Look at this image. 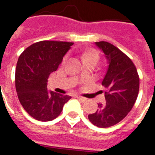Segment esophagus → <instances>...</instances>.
Wrapping results in <instances>:
<instances>
[{"mask_svg":"<svg viewBox=\"0 0 155 155\" xmlns=\"http://www.w3.org/2000/svg\"><path fill=\"white\" fill-rule=\"evenodd\" d=\"M75 98H76V99H78L79 101H82V102H84V101H86V99H85V98L82 97V96H79V95H76V96H75Z\"/></svg>","mask_w":155,"mask_h":155,"instance_id":"34e87169","label":"esophagus"}]
</instances>
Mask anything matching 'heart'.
<instances>
[{
    "label": "heart",
    "instance_id": "b5f03b06",
    "mask_svg": "<svg viewBox=\"0 0 155 155\" xmlns=\"http://www.w3.org/2000/svg\"><path fill=\"white\" fill-rule=\"evenodd\" d=\"M82 59H83V61H97L98 59H99V56H98V54L96 52H94V51H89V52H86V53L83 54ZM65 60H66V57L64 59V61H65Z\"/></svg>",
    "mask_w": 155,
    "mask_h": 155
}]
</instances>
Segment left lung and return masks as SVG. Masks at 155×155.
Here are the masks:
<instances>
[{
    "instance_id": "left-lung-1",
    "label": "left lung",
    "mask_w": 155,
    "mask_h": 155,
    "mask_svg": "<svg viewBox=\"0 0 155 155\" xmlns=\"http://www.w3.org/2000/svg\"><path fill=\"white\" fill-rule=\"evenodd\" d=\"M107 61L102 84L105 87L106 104H99V110L88 115L94 125L113 126L126 116L136 101L140 79L134 64L123 52L106 41L95 42Z\"/></svg>"
}]
</instances>
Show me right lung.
<instances>
[{
    "instance_id": "add662e5",
    "label": "right lung",
    "mask_w": 155,
    "mask_h": 155,
    "mask_svg": "<svg viewBox=\"0 0 155 155\" xmlns=\"http://www.w3.org/2000/svg\"><path fill=\"white\" fill-rule=\"evenodd\" d=\"M74 43L40 41L23 51L15 69V89L25 110L34 119L50 121L59 116L71 96L48 91L47 79L57 70Z\"/></svg>"
}]
</instances>
